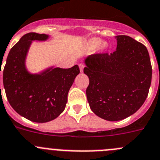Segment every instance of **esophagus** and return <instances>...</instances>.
<instances>
[{
  "label": "esophagus",
  "mask_w": 160,
  "mask_h": 160,
  "mask_svg": "<svg viewBox=\"0 0 160 160\" xmlns=\"http://www.w3.org/2000/svg\"><path fill=\"white\" fill-rule=\"evenodd\" d=\"M79 69H80V72L82 73L83 72V70H84V65L82 63L79 64Z\"/></svg>",
  "instance_id": "34e87169"
}]
</instances>
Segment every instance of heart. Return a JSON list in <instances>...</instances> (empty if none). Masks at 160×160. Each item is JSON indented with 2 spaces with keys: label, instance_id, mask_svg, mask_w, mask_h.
<instances>
[{
  "label": "heart",
  "instance_id": "1",
  "mask_svg": "<svg viewBox=\"0 0 160 160\" xmlns=\"http://www.w3.org/2000/svg\"><path fill=\"white\" fill-rule=\"evenodd\" d=\"M100 46L102 50H105L107 48V47H108V45L105 43H102V39L97 37H93L90 39H88L86 43V48L88 50L96 49V48H98V47Z\"/></svg>",
  "mask_w": 160,
  "mask_h": 160
}]
</instances>
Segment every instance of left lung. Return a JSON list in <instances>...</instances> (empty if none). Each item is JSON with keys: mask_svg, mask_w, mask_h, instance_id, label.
Returning a JSON list of instances; mask_svg holds the SVG:
<instances>
[{"mask_svg": "<svg viewBox=\"0 0 160 160\" xmlns=\"http://www.w3.org/2000/svg\"><path fill=\"white\" fill-rule=\"evenodd\" d=\"M115 39L113 53L84 59V73L90 79L86 97L90 109L109 121L125 119L140 109L148 94L152 74L144 45L128 36Z\"/></svg>", "mask_w": 160, "mask_h": 160, "instance_id": "left-lung-1", "label": "left lung"}]
</instances>
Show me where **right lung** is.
I'll return each mask as SVG.
<instances>
[{
  "instance_id": "obj_1",
  "label": "right lung",
  "mask_w": 160,
  "mask_h": 160,
  "mask_svg": "<svg viewBox=\"0 0 160 160\" xmlns=\"http://www.w3.org/2000/svg\"><path fill=\"white\" fill-rule=\"evenodd\" d=\"M49 38L36 32L22 36L10 50L3 70L8 102L17 113L33 122H48L63 112L69 90L80 73L78 65L69 69L52 66L36 74L28 70L26 59L32 42Z\"/></svg>"
}]
</instances>
